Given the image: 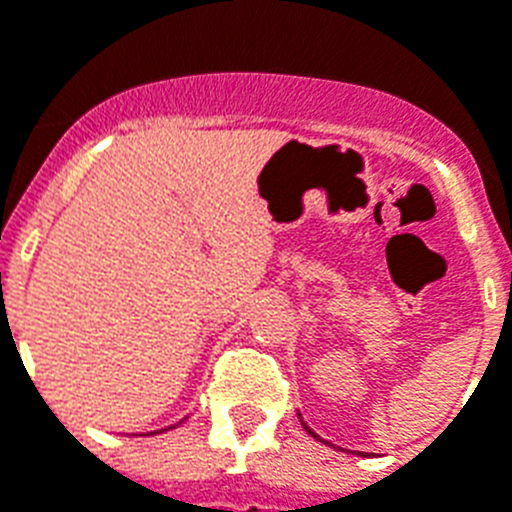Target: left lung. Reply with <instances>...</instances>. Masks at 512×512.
<instances>
[{
	"instance_id": "obj_1",
	"label": "left lung",
	"mask_w": 512,
	"mask_h": 512,
	"mask_svg": "<svg viewBox=\"0 0 512 512\" xmlns=\"http://www.w3.org/2000/svg\"><path fill=\"white\" fill-rule=\"evenodd\" d=\"M303 429H306V432H308V434H311V437H316V434H314V432H311V429H308V426H306V424H303Z\"/></svg>"
}]
</instances>
